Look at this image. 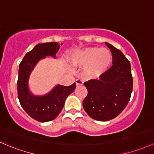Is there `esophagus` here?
<instances>
[{
  "label": "esophagus",
  "mask_w": 154,
  "mask_h": 154,
  "mask_svg": "<svg viewBox=\"0 0 154 154\" xmlns=\"http://www.w3.org/2000/svg\"><path fill=\"white\" fill-rule=\"evenodd\" d=\"M75 82H76V85H82V84H83V82H82V80H80V79H77Z\"/></svg>",
  "instance_id": "esophagus-1"
}]
</instances>
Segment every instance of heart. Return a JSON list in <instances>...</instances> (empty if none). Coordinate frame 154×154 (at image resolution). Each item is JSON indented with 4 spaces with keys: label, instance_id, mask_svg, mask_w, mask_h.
<instances>
[{
    "label": "heart",
    "instance_id": "1",
    "mask_svg": "<svg viewBox=\"0 0 154 154\" xmlns=\"http://www.w3.org/2000/svg\"><path fill=\"white\" fill-rule=\"evenodd\" d=\"M69 60L72 66H85V77L95 78L108 70L112 63V54L106 48L86 47L71 52Z\"/></svg>",
    "mask_w": 154,
    "mask_h": 154
}]
</instances>
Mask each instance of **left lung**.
Wrapping results in <instances>:
<instances>
[{
    "label": "left lung",
    "instance_id": "1",
    "mask_svg": "<svg viewBox=\"0 0 154 154\" xmlns=\"http://www.w3.org/2000/svg\"><path fill=\"white\" fill-rule=\"evenodd\" d=\"M113 66L100 76V80L84 82L88 94L82 102L85 112L92 119L108 121L117 116L130 100L133 89L131 69L122 51L110 43Z\"/></svg>",
    "mask_w": 154,
    "mask_h": 154
}]
</instances>
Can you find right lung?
<instances>
[{
	"mask_svg": "<svg viewBox=\"0 0 154 154\" xmlns=\"http://www.w3.org/2000/svg\"><path fill=\"white\" fill-rule=\"evenodd\" d=\"M60 48L57 42L39 43L24 56L19 65L17 96L24 111L35 120L41 122L54 119L63 108L66 99L76 88V84L69 86L57 85L47 94L35 96L29 88L31 72L38 61L46 56L56 57Z\"/></svg>",
	"mask_w": 154,
	"mask_h": 154,
	"instance_id": "obj_1",
	"label": "right lung"
}]
</instances>
